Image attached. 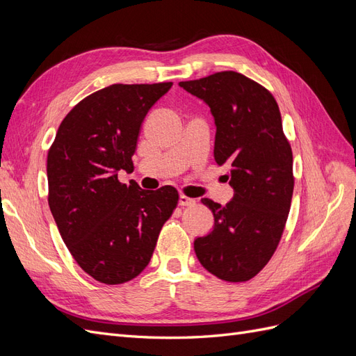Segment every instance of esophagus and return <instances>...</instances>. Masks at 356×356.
Segmentation results:
<instances>
[{"instance_id": "esophagus-1", "label": "esophagus", "mask_w": 356, "mask_h": 356, "mask_svg": "<svg viewBox=\"0 0 356 356\" xmlns=\"http://www.w3.org/2000/svg\"><path fill=\"white\" fill-rule=\"evenodd\" d=\"M179 204H181V207H195V204H196V200L182 195V196H179Z\"/></svg>"}]
</instances>
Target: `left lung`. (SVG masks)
<instances>
[{
  "instance_id": "left-lung-1",
  "label": "left lung",
  "mask_w": 356,
  "mask_h": 356,
  "mask_svg": "<svg viewBox=\"0 0 356 356\" xmlns=\"http://www.w3.org/2000/svg\"><path fill=\"white\" fill-rule=\"evenodd\" d=\"M179 86L209 105L217 126L213 159L229 166L234 190L225 207L202 199L213 212L215 225L195 241L196 255L218 279L246 282L275 254L293 199V149L281 111L264 86L236 71Z\"/></svg>"
}]
</instances>
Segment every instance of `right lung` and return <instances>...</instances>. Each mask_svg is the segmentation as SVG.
Masks as SVG:
<instances>
[{"mask_svg": "<svg viewBox=\"0 0 356 356\" xmlns=\"http://www.w3.org/2000/svg\"><path fill=\"white\" fill-rule=\"evenodd\" d=\"M172 83L111 84L63 118L47 153L49 207L74 260L98 282L124 284L148 266L178 191L118 181L132 172L148 110Z\"/></svg>", "mask_w": 356, "mask_h": 356, "instance_id": "obj_1", "label": "right lung"}]
</instances>
